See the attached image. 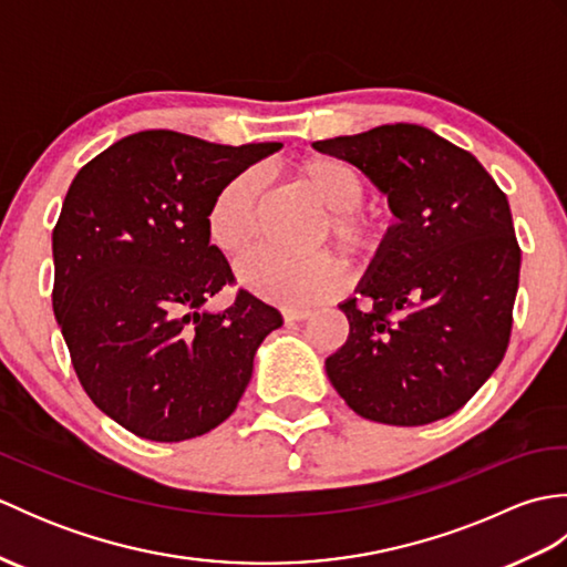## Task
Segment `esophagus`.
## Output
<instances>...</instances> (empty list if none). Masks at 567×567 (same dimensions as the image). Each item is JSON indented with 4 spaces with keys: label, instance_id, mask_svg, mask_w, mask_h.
Listing matches in <instances>:
<instances>
[{
    "label": "esophagus",
    "instance_id": "obj_1",
    "mask_svg": "<svg viewBox=\"0 0 567 567\" xmlns=\"http://www.w3.org/2000/svg\"><path fill=\"white\" fill-rule=\"evenodd\" d=\"M282 315H285L287 321H305V319H309L311 315H315V311H311V309H299V307H285Z\"/></svg>",
    "mask_w": 567,
    "mask_h": 567
}]
</instances>
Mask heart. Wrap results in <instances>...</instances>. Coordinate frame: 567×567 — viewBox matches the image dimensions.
I'll return each mask as SVG.
<instances>
[{
	"instance_id": "1",
	"label": "heart",
	"mask_w": 567,
	"mask_h": 567,
	"mask_svg": "<svg viewBox=\"0 0 567 567\" xmlns=\"http://www.w3.org/2000/svg\"><path fill=\"white\" fill-rule=\"evenodd\" d=\"M295 175L327 209L323 236L353 258H368L384 246L388 226L375 214L360 209L365 183L351 163L331 155H311L295 165ZM262 177L258 171H244L226 179L207 212V238L224 256H240L258 231ZM238 282L248 292L277 305H305L333 295L343 285V268L329 252L315 256H282L260 248L238 262Z\"/></svg>"
}]
</instances>
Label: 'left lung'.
Here are the masks:
<instances>
[{
    "instance_id": "obj_1",
    "label": "left lung",
    "mask_w": 567,
    "mask_h": 567,
    "mask_svg": "<svg viewBox=\"0 0 567 567\" xmlns=\"http://www.w3.org/2000/svg\"><path fill=\"white\" fill-rule=\"evenodd\" d=\"M315 148L355 165L396 221L355 297L327 375L355 414L392 426L451 416L502 363L522 250L507 195L473 153L416 124Z\"/></svg>"
}]
</instances>
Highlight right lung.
<instances>
[{"label":"right lung","instance_id":"1","mask_svg":"<svg viewBox=\"0 0 567 567\" xmlns=\"http://www.w3.org/2000/svg\"><path fill=\"white\" fill-rule=\"evenodd\" d=\"M280 148L138 131L72 179L53 228V311L84 392L141 439L175 443L219 426L258 346L282 327L246 290L207 309L234 272L204 224L226 179Z\"/></svg>","mask_w":567,"mask_h":567}]
</instances>
